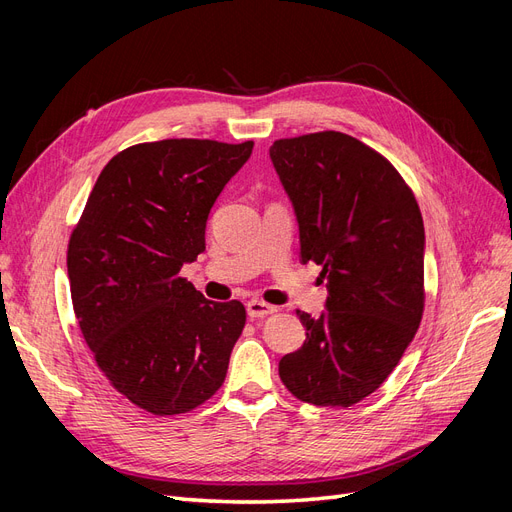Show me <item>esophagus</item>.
<instances>
[{
    "label": "esophagus",
    "instance_id": "1",
    "mask_svg": "<svg viewBox=\"0 0 512 512\" xmlns=\"http://www.w3.org/2000/svg\"><path fill=\"white\" fill-rule=\"evenodd\" d=\"M245 307H247V316L250 318H265V316H271L277 312V307H273L265 301H258V299H252Z\"/></svg>",
    "mask_w": 512,
    "mask_h": 512
}]
</instances>
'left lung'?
<instances>
[{"label": "left lung", "instance_id": "obj_1", "mask_svg": "<svg viewBox=\"0 0 512 512\" xmlns=\"http://www.w3.org/2000/svg\"><path fill=\"white\" fill-rule=\"evenodd\" d=\"M299 224V258L327 280V312H297L305 342L280 361L305 404L342 406L391 376L423 316L425 228L406 181L342 132L282 138L269 149Z\"/></svg>", "mask_w": 512, "mask_h": 512}]
</instances>
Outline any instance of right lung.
<instances>
[{
  "instance_id": "add662e5",
  "label": "right lung",
  "mask_w": 512,
  "mask_h": 512,
  "mask_svg": "<svg viewBox=\"0 0 512 512\" xmlns=\"http://www.w3.org/2000/svg\"><path fill=\"white\" fill-rule=\"evenodd\" d=\"M252 149L198 138L123 149L72 230L81 333L115 389L151 414L190 412L224 384L245 307L207 301L179 271L205 252L211 207Z\"/></svg>"
}]
</instances>
